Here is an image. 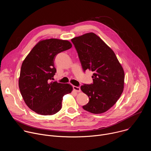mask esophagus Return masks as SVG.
I'll use <instances>...</instances> for the list:
<instances>
[{"label":"esophagus","mask_w":151,"mask_h":151,"mask_svg":"<svg viewBox=\"0 0 151 151\" xmlns=\"http://www.w3.org/2000/svg\"><path fill=\"white\" fill-rule=\"evenodd\" d=\"M73 88L76 92H80L81 91V88L79 87H76V86H73Z\"/></svg>","instance_id":"obj_1"}]
</instances>
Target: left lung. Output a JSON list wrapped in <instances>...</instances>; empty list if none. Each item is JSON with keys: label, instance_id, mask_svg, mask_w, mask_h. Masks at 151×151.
Masks as SVG:
<instances>
[{"label": "left lung", "instance_id": "8db88e82", "mask_svg": "<svg viewBox=\"0 0 151 151\" xmlns=\"http://www.w3.org/2000/svg\"><path fill=\"white\" fill-rule=\"evenodd\" d=\"M83 72H93V82L81 89L89 97L83 109L98 114L109 110L120 97L124 88V72L112 50L94 33L72 39Z\"/></svg>", "mask_w": 151, "mask_h": 151}]
</instances>
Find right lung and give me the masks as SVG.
Segmentation results:
<instances>
[{"label": "right lung", "instance_id": "add662e5", "mask_svg": "<svg viewBox=\"0 0 151 151\" xmlns=\"http://www.w3.org/2000/svg\"><path fill=\"white\" fill-rule=\"evenodd\" d=\"M68 40H41L23 61L19 78V88L30 109L42 115H51L61 108L63 97L72 91L70 84L51 81L56 73V55L72 47Z\"/></svg>", "mask_w": 151, "mask_h": 151}]
</instances>
